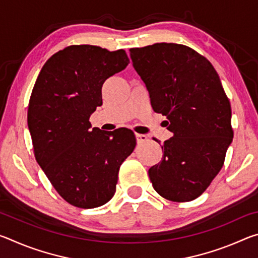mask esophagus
I'll use <instances>...</instances> for the list:
<instances>
[{
	"label": "esophagus",
	"mask_w": 258,
	"mask_h": 258,
	"mask_svg": "<svg viewBox=\"0 0 258 258\" xmlns=\"http://www.w3.org/2000/svg\"><path fill=\"white\" fill-rule=\"evenodd\" d=\"M135 138H137L138 143H142L148 141V137L145 134H135Z\"/></svg>",
	"instance_id": "esophagus-1"
}]
</instances>
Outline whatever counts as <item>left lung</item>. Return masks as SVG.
<instances>
[{
    "mask_svg": "<svg viewBox=\"0 0 258 258\" xmlns=\"http://www.w3.org/2000/svg\"><path fill=\"white\" fill-rule=\"evenodd\" d=\"M133 67L173 137L149 169L154 189L175 203L198 198L223 167L232 142L231 104L213 64L176 43L130 49Z\"/></svg>",
    "mask_w": 258,
    "mask_h": 258,
    "instance_id": "1",
    "label": "left lung"
}]
</instances>
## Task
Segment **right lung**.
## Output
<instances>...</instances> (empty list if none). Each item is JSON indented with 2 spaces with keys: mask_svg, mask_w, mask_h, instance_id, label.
Masks as SVG:
<instances>
[{
  "mask_svg": "<svg viewBox=\"0 0 258 258\" xmlns=\"http://www.w3.org/2000/svg\"><path fill=\"white\" fill-rule=\"evenodd\" d=\"M128 63L124 50L71 45L46 61L35 82L27 112L35 158L75 207L95 208L113 197L120 165L137 145L131 130H91L90 123L103 83Z\"/></svg>",
  "mask_w": 258,
  "mask_h": 258,
  "instance_id": "add662e5",
  "label": "right lung"
}]
</instances>
